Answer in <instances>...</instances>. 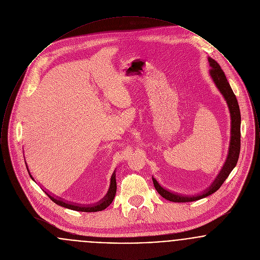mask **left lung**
Returning <instances> with one entry per match:
<instances>
[{
    "label": "left lung",
    "instance_id": "8db88e82",
    "mask_svg": "<svg viewBox=\"0 0 260 260\" xmlns=\"http://www.w3.org/2000/svg\"><path fill=\"white\" fill-rule=\"evenodd\" d=\"M210 64V76L219 92L222 94L223 99L226 101L231 120V129H230V142L228 147L227 158L223 164V167L219 173L216 175L212 183L208 188H206L203 192L194 195H183L176 192H173L165 187L160 185V183L156 180L154 176H152V180L157 192L161 195L162 198L167 199L174 203H186V202H194L200 199L205 198L216 192L223 182L226 180L228 175L233 171L237 165V161L240 155L241 149V113L240 107L238 104V100L236 95L230 87L226 76L224 74L221 67L214 59L209 57Z\"/></svg>",
    "mask_w": 260,
    "mask_h": 260
}]
</instances>
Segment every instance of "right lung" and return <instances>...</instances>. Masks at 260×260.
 <instances>
[{"instance_id": "add662e5", "label": "right lung", "mask_w": 260, "mask_h": 260, "mask_svg": "<svg viewBox=\"0 0 260 260\" xmlns=\"http://www.w3.org/2000/svg\"><path fill=\"white\" fill-rule=\"evenodd\" d=\"M24 155V154H23ZM25 165L27 168L28 173L30 175V177L35 181L34 177L32 176V174L30 173L29 168L27 166V162L25 161ZM36 182V181H35ZM43 191L48 195V197H50V200L55 203L58 206H61L63 208L69 209V210H77V211H85V212H95V211H100V210H105L107 207L110 206L114 197L116 195V191H117V182H116V171H114V173L112 174L111 179H110V186L109 189L106 193V195L99 201L95 204H91V205H82V204H77V203H72V202H68L65 201L64 199L58 198V197H54L52 194H50L49 192L45 191L43 189Z\"/></svg>"}]
</instances>
